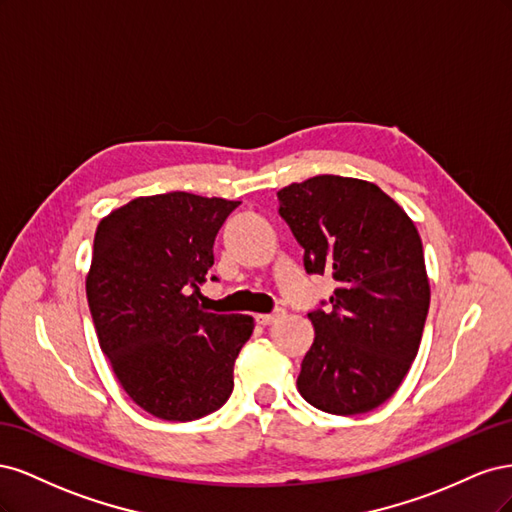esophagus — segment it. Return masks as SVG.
<instances>
[{"instance_id":"esophagus-1","label":"esophagus","mask_w":512,"mask_h":512,"mask_svg":"<svg viewBox=\"0 0 512 512\" xmlns=\"http://www.w3.org/2000/svg\"><path fill=\"white\" fill-rule=\"evenodd\" d=\"M282 316H284V309H275L273 314H256V322L258 324H265V327H267V324L277 322Z\"/></svg>"}]
</instances>
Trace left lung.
Here are the masks:
<instances>
[{
    "mask_svg": "<svg viewBox=\"0 0 512 512\" xmlns=\"http://www.w3.org/2000/svg\"><path fill=\"white\" fill-rule=\"evenodd\" d=\"M277 198L305 250V271L335 280L327 312L307 314L316 337L299 393L329 414L374 410L399 389L421 346L429 280L418 230L391 196L361 179L318 175Z\"/></svg>",
    "mask_w": 512,
    "mask_h": 512,
    "instance_id": "8db88e82",
    "label": "left lung"
}]
</instances>
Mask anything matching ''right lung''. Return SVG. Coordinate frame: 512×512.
<instances>
[{
  "instance_id": "obj_1",
  "label": "right lung",
  "mask_w": 512,
  "mask_h": 512,
  "mask_svg": "<svg viewBox=\"0 0 512 512\" xmlns=\"http://www.w3.org/2000/svg\"><path fill=\"white\" fill-rule=\"evenodd\" d=\"M239 205L168 192L134 198L98 224L87 301L100 348L134 404L164 421L211 414L235 386L254 318L200 309L198 284Z\"/></svg>"
}]
</instances>
